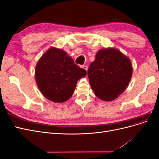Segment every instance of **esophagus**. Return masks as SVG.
Returning <instances> with one entry per match:
<instances>
[{"label":"esophagus","instance_id":"obj_1","mask_svg":"<svg viewBox=\"0 0 159 159\" xmlns=\"http://www.w3.org/2000/svg\"><path fill=\"white\" fill-rule=\"evenodd\" d=\"M81 68H83V69H84V70H86V71H87V70H88V67L87 66H85V65L81 66Z\"/></svg>","mask_w":159,"mask_h":159}]
</instances>
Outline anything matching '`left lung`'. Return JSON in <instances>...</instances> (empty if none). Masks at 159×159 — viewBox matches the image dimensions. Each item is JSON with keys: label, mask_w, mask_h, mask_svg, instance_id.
Returning a JSON list of instances; mask_svg holds the SVG:
<instances>
[{"label": "left lung", "mask_w": 159, "mask_h": 159, "mask_svg": "<svg viewBox=\"0 0 159 159\" xmlns=\"http://www.w3.org/2000/svg\"><path fill=\"white\" fill-rule=\"evenodd\" d=\"M133 74L131 60L116 48L102 49L88 70L89 84L100 99L118 98L129 85Z\"/></svg>", "instance_id": "1"}]
</instances>
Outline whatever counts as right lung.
Segmentation results:
<instances>
[{
    "instance_id": "obj_1",
    "label": "right lung",
    "mask_w": 159,
    "mask_h": 159,
    "mask_svg": "<svg viewBox=\"0 0 159 159\" xmlns=\"http://www.w3.org/2000/svg\"><path fill=\"white\" fill-rule=\"evenodd\" d=\"M85 75L86 71L74 64L64 50L54 47L42 56L35 70L36 81L41 93L56 103L68 100L78 81Z\"/></svg>"
}]
</instances>
